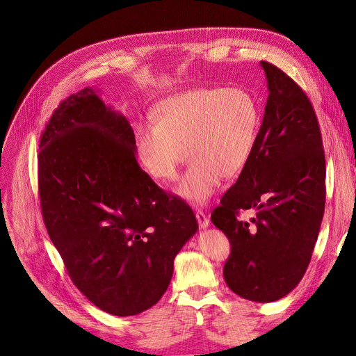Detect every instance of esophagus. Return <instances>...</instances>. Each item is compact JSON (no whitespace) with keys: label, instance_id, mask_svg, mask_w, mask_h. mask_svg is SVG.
<instances>
[{"label":"esophagus","instance_id":"obj_1","mask_svg":"<svg viewBox=\"0 0 356 356\" xmlns=\"http://www.w3.org/2000/svg\"><path fill=\"white\" fill-rule=\"evenodd\" d=\"M196 219L200 228H208L209 227V218L203 213V211H196Z\"/></svg>","mask_w":356,"mask_h":356}]
</instances>
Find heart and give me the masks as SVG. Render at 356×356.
<instances>
[{"label":"heart","mask_w":356,"mask_h":356,"mask_svg":"<svg viewBox=\"0 0 356 356\" xmlns=\"http://www.w3.org/2000/svg\"><path fill=\"white\" fill-rule=\"evenodd\" d=\"M257 134L258 109L248 92L197 88L160 102L153 124L136 127V147L148 175L160 181L175 180L180 163L189 157L177 193L203 204L220 177L232 179L245 167Z\"/></svg>","instance_id":"heart-1"}]
</instances>
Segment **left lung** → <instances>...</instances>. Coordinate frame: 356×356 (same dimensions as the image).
<instances>
[{
  "label": "left lung",
  "mask_w": 356,
  "mask_h": 356,
  "mask_svg": "<svg viewBox=\"0 0 356 356\" xmlns=\"http://www.w3.org/2000/svg\"><path fill=\"white\" fill-rule=\"evenodd\" d=\"M268 98L252 154L212 212L231 242L223 278L238 296L270 303L303 278L321 231L326 163L313 106L291 78L268 62ZM252 209L250 221L238 220Z\"/></svg>",
  "instance_id": "left-lung-1"
}]
</instances>
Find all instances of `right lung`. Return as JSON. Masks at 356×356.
Listing matches in <instances>:
<instances>
[{
	"label": "right lung",
	"instance_id": "obj_1",
	"mask_svg": "<svg viewBox=\"0 0 356 356\" xmlns=\"http://www.w3.org/2000/svg\"><path fill=\"white\" fill-rule=\"evenodd\" d=\"M99 95L97 88L73 93L46 125L42 213L88 300L109 314L134 316L165 293L175 257L199 227L189 204L138 165L133 128Z\"/></svg>",
	"mask_w": 356,
	"mask_h": 356
}]
</instances>
